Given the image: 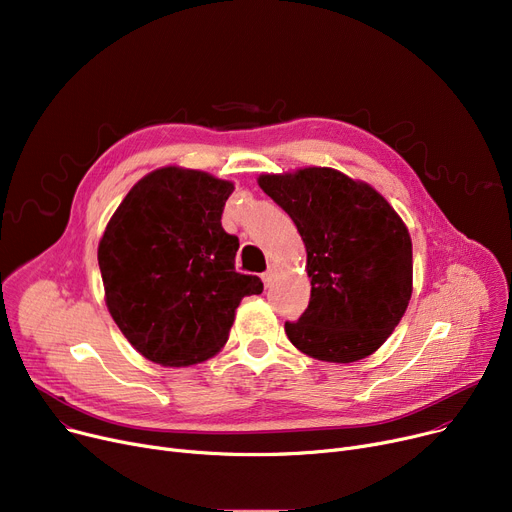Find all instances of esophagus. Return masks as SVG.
I'll use <instances>...</instances> for the list:
<instances>
[{
  "instance_id": "1",
  "label": "esophagus",
  "mask_w": 512,
  "mask_h": 512,
  "mask_svg": "<svg viewBox=\"0 0 512 512\" xmlns=\"http://www.w3.org/2000/svg\"><path fill=\"white\" fill-rule=\"evenodd\" d=\"M274 278H276V270H274V267H270V270H267V272L263 274V284H265V286H272Z\"/></svg>"
}]
</instances>
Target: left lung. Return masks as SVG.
<instances>
[{
    "label": "left lung",
    "instance_id": "obj_1",
    "mask_svg": "<svg viewBox=\"0 0 512 512\" xmlns=\"http://www.w3.org/2000/svg\"><path fill=\"white\" fill-rule=\"evenodd\" d=\"M307 247L311 299L288 340L309 357L353 363L375 353L405 315L413 286L407 226L371 186L330 168L259 178Z\"/></svg>",
    "mask_w": 512,
    "mask_h": 512
}]
</instances>
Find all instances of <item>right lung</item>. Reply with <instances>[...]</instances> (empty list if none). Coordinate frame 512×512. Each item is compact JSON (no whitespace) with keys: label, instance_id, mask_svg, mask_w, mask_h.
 <instances>
[{"label":"right lung","instance_id":"right-lung-1","mask_svg":"<svg viewBox=\"0 0 512 512\" xmlns=\"http://www.w3.org/2000/svg\"><path fill=\"white\" fill-rule=\"evenodd\" d=\"M234 184L161 168L130 188L99 242L105 303L126 340L153 363L182 367L228 340L238 303L261 294L238 274V236L222 228Z\"/></svg>","mask_w":512,"mask_h":512}]
</instances>
